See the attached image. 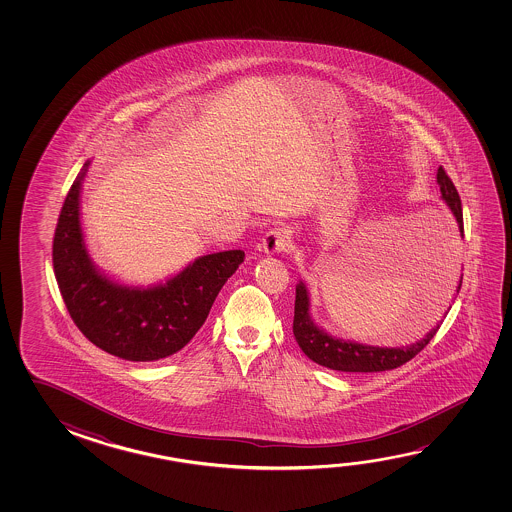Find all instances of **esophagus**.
<instances>
[{
	"instance_id": "1",
	"label": "esophagus",
	"mask_w": 512,
	"mask_h": 512,
	"mask_svg": "<svg viewBox=\"0 0 512 512\" xmlns=\"http://www.w3.org/2000/svg\"><path fill=\"white\" fill-rule=\"evenodd\" d=\"M262 248L266 253L287 252L291 248V230L287 227L271 228L262 237Z\"/></svg>"
}]
</instances>
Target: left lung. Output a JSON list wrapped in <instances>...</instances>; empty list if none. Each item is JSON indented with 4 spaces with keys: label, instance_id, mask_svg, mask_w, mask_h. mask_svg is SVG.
Instances as JSON below:
<instances>
[{
    "label": "left lung",
    "instance_id": "left-lung-1",
    "mask_svg": "<svg viewBox=\"0 0 512 512\" xmlns=\"http://www.w3.org/2000/svg\"><path fill=\"white\" fill-rule=\"evenodd\" d=\"M437 184L441 189V196L448 207L452 209L455 221H457V234H453L455 243L459 241V235L464 237V221H462V205L459 193L453 185L452 178L446 175L443 166L437 169ZM462 280L457 287V293L461 289ZM448 314V312H446ZM443 319L436 327L428 332L425 339L411 346L403 348H378L368 344L343 341L336 337L328 336L321 328L312 323L309 316V294L305 285H296V300H294L293 334L302 352L310 361L319 366L336 371H350V373H371V371H387V369L400 368L405 362L411 361L427 346L432 337L436 336Z\"/></svg>",
    "mask_w": 512,
    "mask_h": 512
}]
</instances>
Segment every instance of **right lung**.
I'll return each instance as SVG.
<instances>
[{"label":"right lung","mask_w":512,"mask_h":512,"mask_svg":"<svg viewBox=\"0 0 512 512\" xmlns=\"http://www.w3.org/2000/svg\"><path fill=\"white\" fill-rule=\"evenodd\" d=\"M84 173L69 189L53 237V269L69 316L91 343L119 359L150 362L169 357L200 330L244 252L203 255L166 284L146 291L112 284L85 252L78 212Z\"/></svg>","instance_id":"right-lung-1"}]
</instances>
